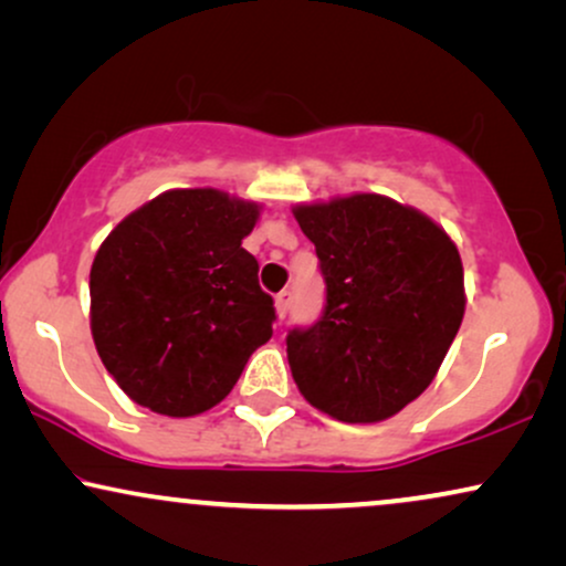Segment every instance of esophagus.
Masks as SVG:
<instances>
[{"mask_svg":"<svg viewBox=\"0 0 566 566\" xmlns=\"http://www.w3.org/2000/svg\"><path fill=\"white\" fill-rule=\"evenodd\" d=\"M290 305H292V292H290V290H282V292H279V295L274 297V307H276L279 318H284V315L290 313Z\"/></svg>","mask_w":566,"mask_h":566,"instance_id":"esophagus-1","label":"esophagus"}]
</instances>
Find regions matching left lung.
Here are the masks:
<instances>
[{
  "label": "left lung",
  "instance_id": "obj_1",
  "mask_svg": "<svg viewBox=\"0 0 566 566\" xmlns=\"http://www.w3.org/2000/svg\"><path fill=\"white\" fill-rule=\"evenodd\" d=\"M326 307L287 336L300 394L346 424L394 417L424 394L461 328V253L446 230L380 193L297 205Z\"/></svg>",
  "mask_w": 566,
  "mask_h": 566
}]
</instances>
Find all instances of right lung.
Masks as SVG:
<instances>
[{"mask_svg": "<svg viewBox=\"0 0 566 566\" xmlns=\"http://www.w3.org/2000/svg\"><path fill=\"white\" fill-rule=\"evenodd\" d=\"M259 205L172 188L120 220L90 269V328L134 403L193 417L230 394L276 321L243 248Z\"/></svg>", "mask_w": 566, "mask_h": 566, "instance_id": "right-lung-1", "label": "right lung"}]
</instances>
